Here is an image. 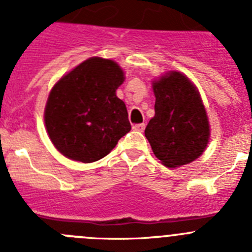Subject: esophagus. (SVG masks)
Here are the masks:
<instances>
[{"label": "esophagus", "instance_id": "34e87169", "mask_svg": "<svg viewBox=\"0 0 252 252\" xmlns=\"http://www.w3.org/2000/svg\"><path fill=\"white\" fill-rule=\"evenodd\" d=\"M132 128L135 131H139V132H142V131L145 130V124H136V125H133Z\"/></svg>", "mask_w": 252, "mask_h": 252}]
</instances>
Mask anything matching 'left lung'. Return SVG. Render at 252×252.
<instances>
[{"label": "left lung", "mask_w": 252, "mask_h": 252, "mask_svg": "<svg viewBox=\"0 0 252 252\" xmlns=\"http://www.w3.org/2000/svg\"><path fill=\"white\" fill-rule=\"evenodd\" d=\"M155 116L145 136L155 157L168 168L186 165L201 157L209 139L206 110L195 87L179 72L153 83Z\"/></svg>", "instance_id": "8db88e82"}]
</instances>
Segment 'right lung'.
I'll return each mask as SVG.
<instances>
[{"mask_svg":"<svg viewBox=\"0 0 252 252\" xmlns=\"http://www.w3.org/2000/svg\"><path fill=\"white\" fill-rule=\"evenodd\" d=\"M124 79L115 62L95 57L53 87L44 119L51 142L64 157L97 161L131 130L126 106L116 95Z\"/></svg>","mask_w":252,"mask_h":252,"instance_id":"add662e5","label":"right lung"}]
</instances>
